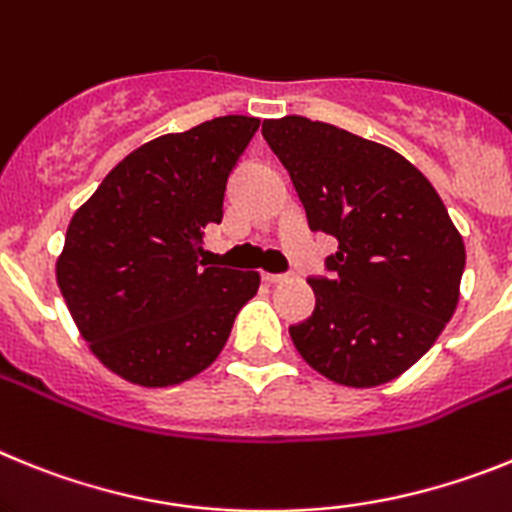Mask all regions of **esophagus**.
Masks as SVG:
<instances>
[{
    "label": "esophagus",
    "instance_id": "esophagus-1",
    "mask_svg": "<svg viewBox=\"0 0 512 512\" xmlns=\"http://www.w3.org/2000/svg\"><path fill=\"white\" fill-rule=\"evenodd\" d=\"M262 278H265V281H268L270 286H281V283H288V281H291V275H286V273H283V275L265 273V275H262Z\"/></svg>",
    "mask_w": 512,
    "mask_h": 512
}]
</instances>
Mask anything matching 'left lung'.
<instances>
[{"mask_svg": "<svg viewBox=\"0 0 512 512\" xmlns=\"http://www.w3.org/2000/svg\"><path fill=\"white\" fill-rule=\"evenodd\" d=\"M314 231L337 239L330 278H311L317 306L288 327L322 376L371 389L402 376L435 345L459 304L464 239L441 195L402 154L304 115L262 121Z\"/></svg>", "mask_w": 512, "mask_h": 512, "instance_id": "left-lung-1", "label": "left lung"}]
</instances>
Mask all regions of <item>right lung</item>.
<instances>
[{
  "label": "right lung",
  "instance_id": "add662e5",
  "mask_svg": "<svg viewBox=\"0 0 512 512\" xmlns=\"http://www.w3.org/2000/svg\"><path fill=\"white\" fill-rule=\"evenodd\" d=\"M257 126L221 115L146 141L71 216L56 281L79 335L121 379L162 389L206 371L260 288L257 270L201 260Z\"/></svg>",
  "mask_w": 512,
  "mask_h": 512
}]
</instances>
